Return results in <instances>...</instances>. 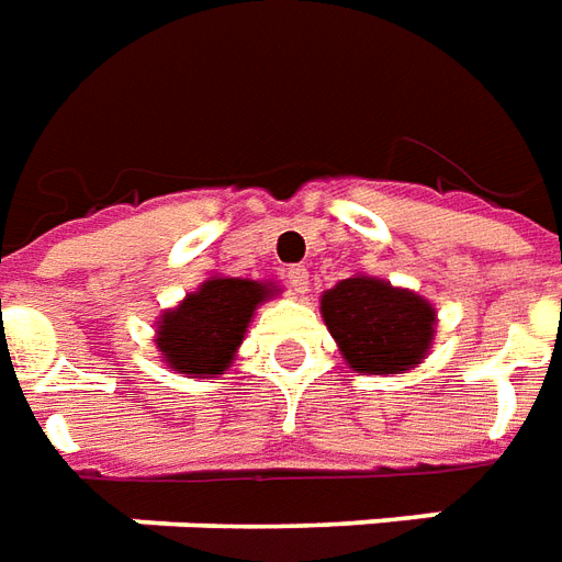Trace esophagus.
I'll use <instances>...</instances> for the list:
<instances>
[{"label": "esophagus", "instance_id": "1", "mask_svg": "<svg viewBox=\"0 0 562 562\" xmlns=\"http://www.w3.org/2000/svg\"><path fill=\"white\" fill-rule=\"evenodd\" d=\"M285 282L294 294H306L310 292V270L304 265H292V268H285Z\"/></svg>", "mask_w": 562, "mask_h": 562}]
</instances>
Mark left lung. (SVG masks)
Here are the masks:
<instances>
[{"label": "left lung", "mask_w": 562, "mask_h": 562, "mask_svg": "<svg viewBox=\"0 0 562 562\" xmlns=\"http://www.w3.org/2000/svg\"><path fill=\"white\" fill-rule=\"evenodd\" d=\"M318 310L342 361L364 376H394L422 364L436 340V306L389 280L352 273L322 292Z\"/></svg>", "instance_id": "left-lung-1"}]
</instances>
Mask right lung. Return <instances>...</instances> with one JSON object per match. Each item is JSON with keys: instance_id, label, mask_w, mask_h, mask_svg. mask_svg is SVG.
<instances>
[{"instance_id": "obj_1", "label": "right lung", "mask_w": 562, "mask_h": 562, "mask_svg": "<svg viewBox=\"0 0 562 562\" xmlns=\"http://www.w3.org/2000/svg\"><path fill=\"white\" fill-rule=\"evenodd\" d=\"M282 289L277 282L213 273L156 322V349L168 370L189 379L222 376L237 358L256 310Z\"/></svg>"}]
</instances>
